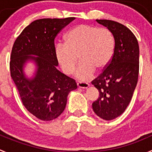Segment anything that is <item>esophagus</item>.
<instances>
[{"label":"esophagus","mask_w":152,"mask_h":152,"mask_svg":"<svg viewBox=\"0 0 152 152\" xmlns=\"http://www.w3.org/2000/svg\"><path fill=\"white\" fill-rule=\"evenodd\" d=\"M77 86L81 88H87L89 87V84L85 82H77Z\"/></svg>","instance_id":"esophagus-1"}]
</instances>
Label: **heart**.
<instances>
[{
	"instance_id": "1",
	"label": "heart",
	"mask_w": 152,
	"mask_h": 152,
	"mask_svg": "<svg viewBox=\"0 0 152 152\" xmlns=\"http://www.w3.org/2000/svg\"><path fill=\"white\" fill-rule=\"evenodd\" d=\"M115 47V37L109 29L79 24L67 34L65 42L56 45L55 56L66 75L74 72L79 56L76 76L86 81L93 77L96 69L104 70L110 64Z\"/></svg>"
}]
</instances>
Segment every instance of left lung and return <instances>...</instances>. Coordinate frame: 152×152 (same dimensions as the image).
Returning a JSON list of instances; mask_svg holds the SVG:
<instances>
[{"mask_svg": "<svg viewBox=\"0 0 152 152\" xmlns=\"http://www.w3.org/2000/svg\"><path fill=\"white\" fill-rule=\"evenodd\" d=\"M96 21L113 32L116 47L110 64L91 82L99 92L92 107L100 118L111 120L121 115L132 100L139 76V45L133 32L122 23Z\"/></svg>", "mask_w": 152, "mask_h": 152, "instance_id": "left-lung-1", "label": "left lung"}]
</instances>
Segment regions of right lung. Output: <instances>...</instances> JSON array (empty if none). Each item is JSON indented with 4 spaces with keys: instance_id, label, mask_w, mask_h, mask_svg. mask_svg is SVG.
<instances>
[{
    "instance_id": "obj_1",
    "label": "right lung",
    "mask_w": 152,
    "mask_h": 152,
    "mask_svg": "<svg viewBox=\"0 0 152 152\" xmlns=\"http://www.w3.org/2000/svg\"><path fill=\"white\" fill-rule=\"evenodd\" d=\"M75 18H42L32 21L17 37L10 56V74L26 110L38 119L50 121L64 111L67 95L77 88L73 79L57 70L55 39ZM34 55L38 57H31ZM32 59L38 66L31 80L24 76L23 66Z\"/></svg>"
}]
</instances>
